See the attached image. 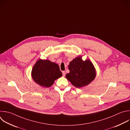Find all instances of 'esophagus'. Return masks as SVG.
Instances as JSON below:
<instances>
[{
	"label": "esophagus",
	"instance_id": "obj_1",
	"mask_svg": "<svg viewBox=\"0 0 130 130\" xmlns=\"http://www.w3.org/2000/svg\"><path fill=\"white\" fill-rule=\"evenodd\" d=\"M66 72H65V71H62V76H63V77H64V76H66Z\"/></svg>",
	"mask_w": 130,
	"mask_h": 130
}]
</instances>
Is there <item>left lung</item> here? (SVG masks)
Instances as JSON below:
<instances>
[{"label": "left lung", "instance_id": "obj_1", "mask_svg": "<svg viewBox=\"0 0 130 130\" xmlns=\"http://www.w3.org/2000/svg\"><path fill=\"white\" fill-rule=\"evenodd\" d=\"M68 68L70 73L66 77L76 87L88 85L95 78L96 71L92 62L89 59L83 60L81 56L73 59Z\"/></svg>", "mask_w": 130, "mask_h": 130}]
</instances>
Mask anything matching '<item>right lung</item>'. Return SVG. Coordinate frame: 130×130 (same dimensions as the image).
<instances>
[{"instance_id":"1","label":"right lung","mask_w":130,"mask_h":130,"mask_svg":"<svg viewBox=\"0 0 130 130\" xmlns=\"http://www.w3.org/2000/svg\"><path fill=\"white\" fill-rule=\"evenodd\" d=\"M62 76L59 66L48 59L38 60L31 71V77L34 81L46 88L51 86L55 80Z\"/></svg>"}]
</instances>
